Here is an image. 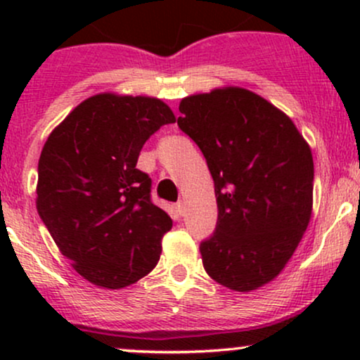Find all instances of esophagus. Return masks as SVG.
I'll use <instances>...</instances> for the list:
<instances>
[{
  "label": "esophagus",
  "mask_w": 360,
  "mask_h": 360,
  "mask_svg": "<svg viewBox=\"0 0 360 360\" xmlns=\"http://www.w3.org/2000/svg\"><path fill=\"white\" fill-rule=\"evenodd\" d=\"M176 212H177V213H179V214H181V217H183V214H184V212H186V205L183 203V201H179V203H177V205H176Z\"/></svg>",
  "instance_id": "obj_1"
}]
</instances>
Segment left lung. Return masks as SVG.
<instances>
[{"instance_id":"1","label":"left lung","mask_w":360,"mask_h":360,"mask_svg":"<svg viewBox=\"0 0 360 360\" xmlns=\"http://www.w3.org/2000/svg\"><path fill=\"white\" fill-rule=\"evenodd\" d=\"M179 111L218 205L217 229L200 245L205 271L221 286L254 291L284 269L311 218V150L288 115L249 89L193 94Z\"/></svg>"}]
</instances>
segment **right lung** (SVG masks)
I'll return each instance as SVG.
<instances>
[{"mask_svg":"<svg viewBox=\"0 0 360 360\" xmlns=\"http://www.w3.org/2000/svg\"><path fill=\"white\" fill-rule=\"evenodd\" d=\"M176 117L164 101L101 93L77 105L42 148L37 210L89 283L120 289L157 266L171 217L137 169L143 143Z\"/></svg>","mask_w":360,"mask_h":360,"instance_id":"1","label":"right lung"}]
</instances>
